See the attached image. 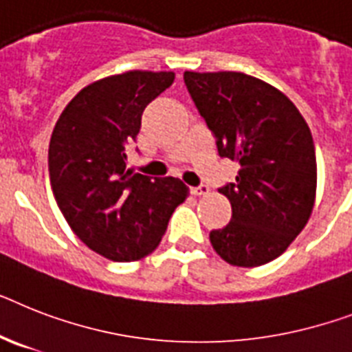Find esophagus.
I'll use <instances>...</instances> for the list:
<instances>
[{"label": "esophagus", "mask_w": 352, "mask_h": 352, "mask_svg": "<svg viewBox=\"0 0 352 352\" xmlns=\"http://www.w3.org/2000/svg\"><path fill=\"white\" fill-rule=\"evenodd\" d=\"M190 192H192V196H208V194H210V188H208L207 185H199V187L190 188Z\"/></svg>", "instance_id": "obj_1"}]
</instances>
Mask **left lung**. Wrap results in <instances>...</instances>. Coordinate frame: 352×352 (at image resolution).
<instances>
[{
    "instance_id": "1",
    "label": "left lung",
    "mask_w": 352,
    "mask_h": 352,
    "mask_svg": "<svg viewBox=\"0 0 352 352\" xmlns=\"http://www.w3.org/2000/svg\"><path fill=\"white\" fill-rule=\"evenodd\" d=\"M183 78L219 156L239 164L235 183L219 188L232 219L210 232L212 246L232 266H263L283 255L311 217V131L297 106L261 78L241 72H185Z\"/></svg>"
}]
</instances>
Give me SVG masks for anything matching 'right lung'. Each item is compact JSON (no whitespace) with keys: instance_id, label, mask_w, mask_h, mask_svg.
Wrapping results in <instances>:
<instances>
[{"instance_id":"1","label":"right lung","mask_w":352,"mask_h":352,"mask_svg":"<svg viewBox=\"0 0 352 352\" xmlns=\"http://www.w3.org/2000/svg\"><path fill=\"white\" fill-rule=\"evenodd\" d=\"M173 82V72L147 69L98 78L69 100L52 133L55 201L78 239L109 261L153 254L174 208L188 197L182 179L127 169L126 145L140 131L145 106Z\"/></svg>"}]
</instances>
